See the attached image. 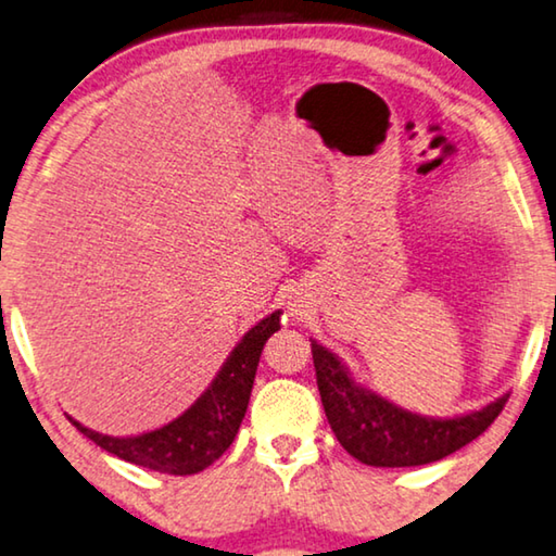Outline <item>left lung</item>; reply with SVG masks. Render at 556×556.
Masks as SVG:
<instances>
[{
    "label": "left lung",
    "instance_id": "1",
    "mask_svg": "<svg viewBox=\"0 0 556 556\" xmlns=\"http://www.w3.org/2000/svg\"><path fill=\"white\" fill-rule=\"evenodd\" d=\"M315 380L328 422L340 445L370 467H417L452 455L494 422L509 395L477 413L452 420H432L392 405L350 378L328 348L311 343Z\"/></svg>",
    "mask_w": 556,
    "mask_h": 556
}]
</instances>
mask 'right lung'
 <instances>
[{"mask_svg": "<svg viewBox=\"0 0 556 556\" xmlns=\"http://www.w3.org/2000/svg\"><path fill=\"white\" fill-rule=\"evenodd\" d=\"M278 328L280 311L270 313L258 326H253L228 355L211 388L181 417L159 430L136 434V438H109V434H99L79 425L72 417L70 420L101 450L131 465L164 475L201 472L216 463L236 440L251 400L261 350Z\"/></svg>", "mask_w": 556, "mask_h": 556, "instance_id": "obj_1", "label": "right lung"}]
</instances>
